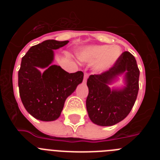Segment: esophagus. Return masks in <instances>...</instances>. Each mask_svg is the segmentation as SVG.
Returning <instances> with one entry per match:
<instances>
[{"label":"esophagus","mask_w":160,"mask_h":160,"mask_svg":"<svg viewBox=\"0 0 160 160\" xmlns=\"http://www.w3.org/2000/svg\"><path fill=\"white\" fill-rule=\"evenodd\" d=\"M87 78H88V73H84V79H83V81H84V82H87Z\"/></svg>","instance_id":"34e87169"}]
</instances>
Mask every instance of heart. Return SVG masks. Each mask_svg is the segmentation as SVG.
I'll list each match as a JSON object with an SVG mask.
<instances>
[{"mask_svg":"<svg viewBox=\"0 0 160 160\" xmlns=\"http://www.w3.org/2000/svg\"><path fill=\"white\" fill-rule=\"evenodd\" d=\"M121 54V49L118 46L108 45L95 46L87 48L80 54V58L85 61H98L97 67L99 70H105L112 66Z\"/></svg>","mask_w":160,"mask_h":160,"instance_id":"b5f03b06","label":"heart"}]
</instances>
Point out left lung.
<instances>
[{
	"mask_svg": "<svg viewBox=\"0 0 160 160\" xmlns=\"http://www.w3.org/2000/svg\"><path fill=\"white\" fill-rule=\"evenodd\" d=\"M125 73L126 87L111 91L108 85L118 75ZM139 70L135 57L125 51L107 71L91 74L87 79L89 94L87 110L90 120L97 125L107 127L123 120L131 112L138 92Z\"/></svg>",
	"mask_w": 160,
	"mask_h": 160,
	"instance_id": "obj_1",
	"label": "left lung"
}]
</instances>
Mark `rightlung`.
Instances as JSON below:
<instances>
[{
	"mask_svg": "<svg viewBox=\"0 0 160 160\" xmlns=\"http://www.w3.org/2000/svg\"><path fill=\"white\" fill-rule=\"evenodd\" d=\"M68 42L46 40L32 46L22 58L18 71L20 97L25 110L37 119L49 122L58 118L67 97L82 82V71L69 73L60 66L50 65L53 49ZM38 67L48 69L42 74Z\"/></svg>",
	"mask_w": 160,
	"mask_h": 160,
	"instance_id": "1",
	"label": "right lung"
}]
</instances>
